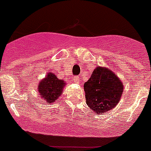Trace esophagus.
<instances>
[{"mask_svg":"<svg viewBox=\"0 0 151 151\" xmlns=\"http://www.w3.org/2000/svg\"><path fill=\"white\" fill-rule=\"evenodd\" d=\"M80 79L81 78H79V77H76V78H74V81H75L76 83H80Z\"/></svg>","mask_w":151,"mask_h":151,"instance_id":"34e87169","label":"esophagus"}]
</instances>
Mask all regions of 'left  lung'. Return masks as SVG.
<instances>
[{
	"instance_id": "1",
	"label": "left lung",
	"mask_w": 151,
	"mask_h": 151,
	"mask_svg": "<svg viewBox=\"0 0 151 151\" xmlns=\"http://www.w3.org/2000/svg\"><path fill=\"white\" fill-rule=\"evenodd\" d=\"M87 105L96 114L106 113L118 104L124 85L110 68L98 66L84 84Z\"/></svg>"
}]
</instances>
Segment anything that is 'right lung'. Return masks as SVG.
<instances>
[{
	"label": "right lung",
	"instance_id": "add662e5",
	"mask_svg": "<svg viewBox=\"0 0 151 151\" xmlns=\"http://www.w3.org/2000/svg\"><path fill=\"white\" fill-rule=\"evenodd\" d=\"M66 86L63 79H59L54 73L48 72L37 86L39 95L46 103H53L59 99Z\"/></svg>",
	"mask_w": 151,
	"mask_h": 151
}]
</instances>
